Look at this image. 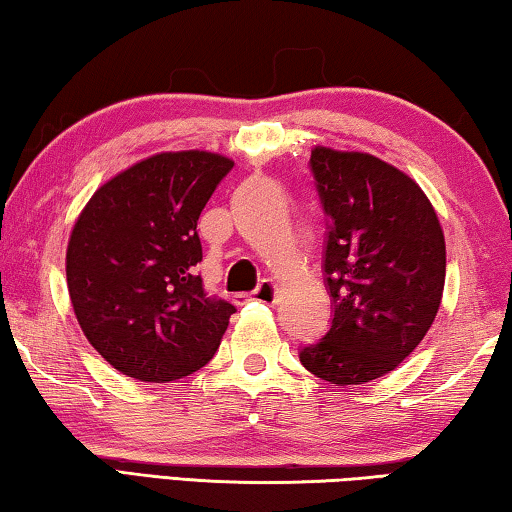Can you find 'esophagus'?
<instances>
[{
  "label": "esophagus",
  "instance_id": "34e87169",
  "mask_svg": "<svg viewBox=\"0 0 512 512\" xmlns=\"http://www.w3.org/2000/svg\"><path fill=\"white\" fill-rule=\"evenodd\" d=\"M275 293H277V287L273 280H262L259 282V287L253 291V293H239V296H235V302H239V305H244V302L248 300H257V302H264V305H271V302H275Z\"/></svg>",
  "mask_w": 512,
  "mask_h": 512
}]
</instances>
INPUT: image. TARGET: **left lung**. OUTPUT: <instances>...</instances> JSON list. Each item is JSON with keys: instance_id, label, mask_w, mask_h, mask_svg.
I'll use <instances>...</instances> for the list:
<instances>
[{"instance_id": "obj_1", "label": "left lung", "mask_w": 512, "mask_h": 512, "mask_svg": "<svg viewBox=\"0 0 512 512\" xmlns=\"http://www.w3.org/2000/svg\"><path fill=\"white\" fill-rule=\"evenodd\" d=\"M327 237L334 318L300 363L336 386L395 370L429 332L445 287V237L413 180L368 153L316 146L309 160Z\"/></svg>"}]
</instances>
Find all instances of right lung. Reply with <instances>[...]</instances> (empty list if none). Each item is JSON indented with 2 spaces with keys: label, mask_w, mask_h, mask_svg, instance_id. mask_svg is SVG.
Wrapping results in <instances>:
<instances>
[{
  "label": "right lung",
  "mask_w": 512,
  "mask_h": 512,
  "mask_svg": "<svg viewBox=\"0 0 512 512\" xmlns=\"http://www.w3.org/2000/svg\"><path fill=\"white\" fill-rule=\"evenodd\" d=\"M235 162L158 153L99 187L67 246V289L92 348L140 381H173L214 357L235 307L210 296L196 225Z\"/></svg>",
  "instance_id": "obj_1"
}]
</instances>
